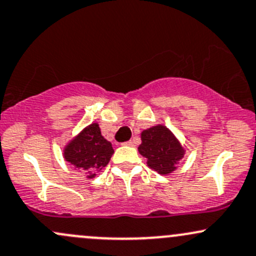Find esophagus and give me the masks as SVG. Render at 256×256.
Listing matches in <instances>:
<instances>
[{"instance_id":"1","label":"esophagus","mask_w":256,"mask_h":256,"mask_svg":"<svg viewBox=\"0 0 256 256\" xmlns=\"http://www.w3.org/2000/svg\"><path fill=\"white\" fill-rule=\"evenodd\" d=\"M123 145H128V146H133V145H134V142H132V140H129V142H126L124 144H123Z\"/></svg>"}]
</instances>
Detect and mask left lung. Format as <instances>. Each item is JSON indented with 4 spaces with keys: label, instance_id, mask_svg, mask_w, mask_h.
<instances>
[{
    "label": "left lung",
    "instance_id": "1",
    "mask_svg": "<svg viewBox=\"0 0 256 256\" xmlns=\"http://www.w3.org/2000/svg\"><path fill=\"white\" fill-rule=\"evenodd\" d=\"M140 138L142 144L139 145L138 151L146 158L148 166L151 170L164 176L177 170L186 149L166 126L156 124L144 129Z\"/></svg>",
    "mask_w": 256,
    "mask_h": 256
}]
</instances>
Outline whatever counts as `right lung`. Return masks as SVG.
<instances>
[{"label": "right lung", "instance_id": "add662e5", "mask_svg": "<svg viewBox=\"0 0 256 256\" xmlns=\"http://www.w3.org/2000/svg\"><path fill=\"white\" fill-rule=\"evenodd\" d=\"M114 150L112 144L101 136L98 123H92L76 134L63 148V158L92 180L107 166Z\"/></svg>", "mask_w": 256, "mask_h": 256}]
</instances>
